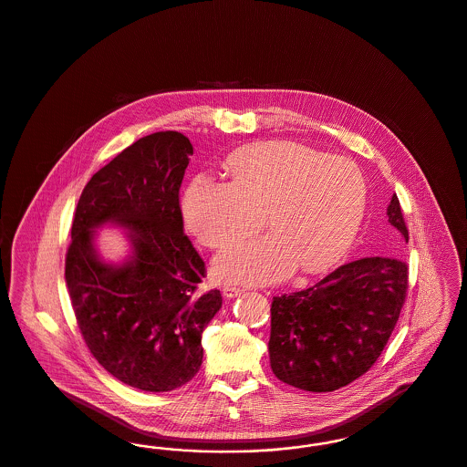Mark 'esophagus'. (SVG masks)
Here are the masks:
<instances>
[{
    "label": "esophagus",
    "instance_id": "obj_1",
    "mask_svg": "<svg viewBox=\"0 0 467 467\" xmlns=\"http://www.w3.org/2000/svg\"><path fill=\"white\" fill-rule=\"evenodd\" d=\"M223 294L227 299H233V297H238L244 294V289L240 287H234V285H223Z\"/></svg>",
    "mask_w": 467,
    "mask_h": 467
}]
</instances>
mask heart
<instances>
[{"instance_id": "b5f03b06", "label": "heart", "mask_w": 467, "mask_h": 467, "mask_svg": "<svg viewBox=\"0 0 467 467\" xmlns=\"http://www.w3.org/2000/svg\"><path fill=\"white\" fill-rule=\"evenodd\" d=\"M229 180L198 175L183 196V217L201 244L223 248L261 225L273 231L227 248L213 265L233 284H269L299 265L317 271L350 244L366 204L354 161L292 141L255 143L227 159Z\"/></svg>"}]
</instances>
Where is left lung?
<instances>
[{"label": "left lung", "instance_id": "left-lung-1", "mask_svg": "<svg viewBox=\"0 0 467 467\" xmlns=\"http://www.w3.org/2000/svg\"><path fill=\"white\" fill-rule=\"evenodd\" d=\"M387 217L408 244L396 194ZM406 289L400 257H364L308 289L273 297L267 350L275 377L308 392H333L362 377L394 331Z\"/></svg>", "mask_w": 467, "mask_h": 467}]
</instances>
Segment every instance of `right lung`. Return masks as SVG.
Here are the masks:
<instances>
[{
	"mask_svg": "<svg viewBox=\"0 0 467 467\" xmlns=\"http://www.w3.org/2000/svg\"><path fill=\"white\" fill-rule=\"evenodd\" d=\"M191 156L177 131L140 138L92 175L71 225L65 280L80 333L110 375L145 392L196 377L201 334L223 306L221 290H198L206 269L183 234L178 192ZM107 223L130 240L119 265L93 244Z\"/></svg>",
	"mask_w": 467,
	"mask_h": 467,
	"instance_id": "add662e5",
	"label": "right lung"
}]
</instances>
